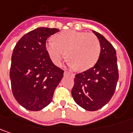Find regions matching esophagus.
<instances>
[{"instance_id": "esophagus-1", "label": "esophagus", "mask_w": 133, "mask_h": 133, "mask_svg": "<svg viewBox=\"0 0 133 133\" xmlns=\"http://www.w3.org/2000/svg\"><path fill=\"white\" fill-rule=\"evenodd\" d=\"M64 75L65 76L69 75V76H72V77H74V74H71V73L68 72V71H65V72H64Z\"/></svg>"}]
</instances>
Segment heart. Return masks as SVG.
I'll return each mask as SVG.
<instances>
[{
  "instance_id": "b5f03b06",
  "label": "heart",
  "mask_w": 133,
  "mask_h": 133,
  "mask_svg": "<svg viewBox=\"0 0 133 133\" xmlns=\"http://www.w3.org/2000/svg\"><path fill=\"white\" fill-rule=\"evenodd\" d=\"M45 48L56 65H60L66 54L69 65L79 71H87L94 66L101 51L100 43L96 35L74 30L56 35L54 41L47 43Z\"/></svg>"
}]
</instances>
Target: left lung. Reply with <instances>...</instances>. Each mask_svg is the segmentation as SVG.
<instances>
[{
  "label": "left lung",
  "instance_id": "left-lung-1",
  "mask_svg": "<svg viewBox=\"0 0 133 133\" xmlns=\"http://www.w3.org/2000/svg\"><path fill=\"white\" fill-rule=\"evenodd\" d=\"M101 45L94 67L75 76L71 95L75 102L88 111H95L109 102L118 79L116 51L103 35L93 31Z\"/></svg>",
  "mask_w": 133,
  "mask_h": 133
}]
</instances>
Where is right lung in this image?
<instances>
[{"label":"right lung","mask_w":133,"mask_h":133,"mask_svg":"<svg viewBox=\"0 0 133 133\" xmlns=\"http://www.w3.org/2000/svg\"><path fill=\"white\" fill-rule=\"evenodd\" d=\"M57 29L39 27L23 35L12 55L10 79L17 102L31 111H38L51 103L64 71L50 59L46 40Z\"/></svg>","instance_id":"right-lung-1"}]
</instances>
